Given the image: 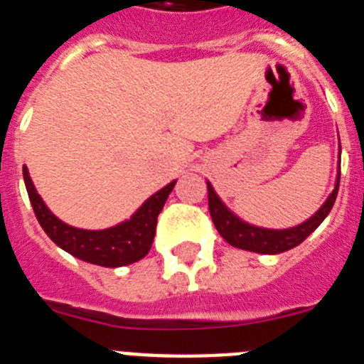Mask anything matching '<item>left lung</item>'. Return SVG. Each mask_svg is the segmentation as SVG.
<instances>
[{
	"mask_svg": "<svg viewBox=\"0 0 364 364\" xmlns=\"http://www.w3.org/2000/svg\"><path fill=\"white\" fill-rule=\"evenodd\" d=\"M339 179L341 159L339 170H337V179H335V188L331 191V194L328 196L326 201L322 203V207L318 208L314 216L308 218L306 221H302L300 225L289 227V229H265V227L251 225L247 221H243L242 218L236 216V214L220 200V196L216 194L214 186L207 181L208 210H210V218H213L214 225H216L221 238L225 240L227 243H230L232 247L245 249V251L251 252H260V255H278V252L289 251V249L296 247L299 243L304 242V240L321 225L322 221H324V218L330 214L331 207H333L337 192H339Z\"/></svg>",
	"mask_w": 364,
	"mask_h": 364,
	"instance_id": "1",
	"label": "left lung"
}]
</instances>
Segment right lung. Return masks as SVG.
I'll use <instances>...</instances> for the list:
<instances>
[{
  "label": "right lung",
  "mask_w": 364,
  "mask_h": 364,
  "mask_svg": "<svg viewBox=\"0 0 364 364\" xmlns=\"http://www.w3.org/2000/svg\"><path fill=\"white\" fill-rule=\"evenodd\" d=\"M23 181L34 214L46 235L75 258L102 267H122L146 257L156 236L157 216L176 185V181H172L151 194L129 220H124L119 225L102 230H87L68 225L50 213L42 196L34 188L27 166H23Z\"/></svg>",
  "instance_id": "1"
}]
</instances>
